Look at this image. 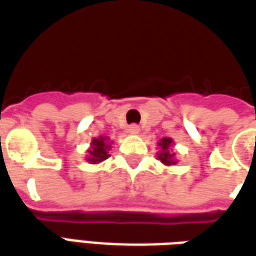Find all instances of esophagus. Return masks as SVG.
Segmentation results:
<instances>
[{
    "label": "esophagus",
    "instance_id": "obj_1",
    "mask_svg": "<svg viewBox=\"0 0 256 256\" xmlns=\"http://www.w3.org/2000/svg\"><path fill=\"white\" fill-rule=\"evenodd\" d=\"M139 131H140V128H139L138 124H131L128 126V132L132 134V135H136V134H139Z\"/></svg>",
    "mask_w": 256,
    "mask_h": 256
}]
</instances>
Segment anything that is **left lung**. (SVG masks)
I'll return each mask as SVG.
<instances>
[{
  "label": "left lung",
  "instance_id": "left-lung-1",
  "mask_svg": "<svg viewBox=\"0 0 256 256\" xmlns=\"http://www.w3.org/2000/svg\"><path fill=\"white\" fill-rule=\"evenodd\" d=\"M158 146L161 148V152L157 156H158V160L166 164V166H174L176 161L174 158L175 153H172V139L170 138H162L160 142H158Z\"/></svg>",
  "mask_w": 256,
  "mask_h": 256
}]
</instances>
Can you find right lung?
I'll return each instance as SVG.
<instances>
[{
    "instance_id": "right-lung-1",
    "label": "right lung",
    "mask_w": 256,
    "mask_h": 256,
    "mask_svg": "<svg viewBox=\"0 0 256 256\" xmlns=\"http://www.w3.org/2000/svg\"><path fill=\"white\" fill-rule=\"evenodd\" d=\"M90 144H92L90 150H88V153H90L88 161L90 162H100V161L108 158L110 144L106 142V138L100 136L98 139H94Z\"/></svg>"
}]
</instances>
